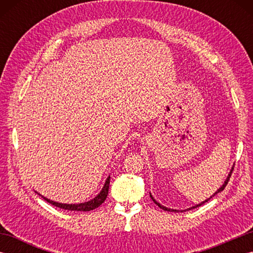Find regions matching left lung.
Wrapping results in <instances>:
<instances>
[{"label":"left lung","instance_id":"8db88e82","mask_svg":"<svg viewBox=\"0 0 253 253\" xmlns=\"http://www.w3.org/2000/svg\"><path fill=\"white\" fill-rule=\"evenodd\" d=\"M233 170H234V168L232 169V170H230V173H229V175H228V177H227V179L226 180H225V182H224V185L221 187V188H219V189L215 192V193H214V195L212 196V197H214V196H215V195H217V193L218 192H221V191H223L224 190V188L225 187H226V185L228 184V180H229V178H230V176H232V173H233ZM150 197H151V199H152V200L154 201V203L155 204H158V206L161 208V209H162V210H164V211H170V212H178V211H177V210H171V209H168V208H165V207H163V206H161V204L159 203V202H157V200H155V199L151 196V193H150ZM211 197V198H212ZM211 198H209L208 199V200H206V201H203V202H201L200 204H197V206L196 207H192V208H190V209H188V210H191V209H195V208H198V207H200V206H202V204L203 203H206V202H208L209 200H210V199H211Z\"/></svg>","mask_w":253,"mask_h":253}]
</instances>
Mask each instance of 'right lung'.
<instances>
[{"label":"right lung","instance_id":"right-lung-1","mask_svg":"<svg viewBox=\"0 0 253 253\" xmlns=\"http://www.w3.org/2000/svg\"><path fill=\"white\" fill-rule=\"evenodd\" d=\"M110 179L111 177H107V179L105 181V184L102 188L101 192L96 196L94 199H92L91 201L84 202V203H79V204H64V203H58V202H54L50 200V199H46L43 197L44 200L46 202L51 203L52 206L57 207L60 209H64V210H68V211H91V210H94L98 207H100L102 203L105 201V199L107 197V193H109V187H110Z\"/></svg>","mask_w":253,"mask_h":253}]
</instances>
